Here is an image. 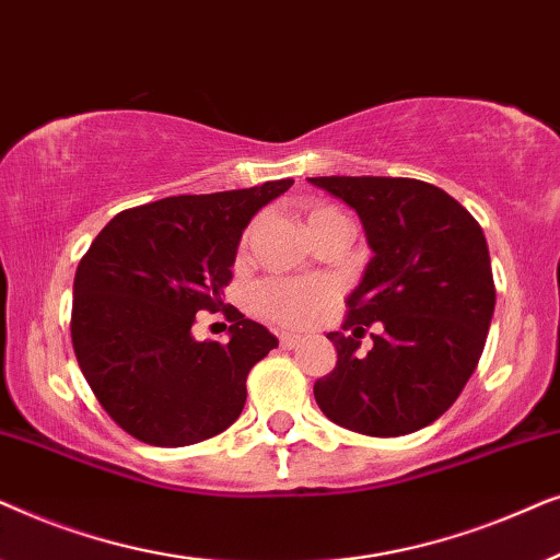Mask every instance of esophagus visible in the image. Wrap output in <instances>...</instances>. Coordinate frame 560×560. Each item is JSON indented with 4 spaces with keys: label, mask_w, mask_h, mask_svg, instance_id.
<instances>
[{
    "label": "esophagus",
    "mask_w": 560,
    "mask_h": 560,
    "mask_svg": "<svg viewBox=\"0 0 560 560\" xmlns=\"http://www.w3.org/2000/svg\"><path fill=\"white\" fill-rule=\"evenodd\" d=\"M278 339H280V347H282V349H295L298 343L303 341L301 336H298V334H280Z\"/></svg>",
    "instance_id": "34e87169"
}]
</instances>
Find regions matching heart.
Masks as SVG:
<instances>
[{"label":"heart","mask_w":560,"mask_h":560,"mask_svg":"<svg viewBox=\"0 0 560 560\" xmlns=\"http://www.w3.org/2000/svg\"><path fill=\"white\" fill-rule=\"evenodd\" d=\"M347 221L341 211L331 206H316L308 213V224H324V221ZM255 311L259 316L278 326H308L324 313L334 301V288L326 280H290L275 278L265 280L255 288Z\"/></svg>","instance_id":"heart-1"}]
</instances>
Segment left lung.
I'll use <instances>...</instances> for the list:
<instances>
[{"mask_svg": "<svg viewBox=\"0 0 560 560\" xmlns=\"http://www.w3.org/2000/svg\"><path fill=\"white\" fill-rule=\"evenodd\" d=\"M362 219L374 252L347 298L318 408L354 433L393 439L439 420L477 370L494 313V278L479 221L446 190L416 178H308ZM373 349L357 352L365 328Z\"/></svg>", "mask_w": 560, "mask_h": 560, "instance_id": "8db88e82", "label": "left lung"}]
</instances>
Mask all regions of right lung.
I'll return each mask as SVG.
<instances>
[{
    "instance_id": "add662e5",
    "label": "right lung",
    "mask_w": 560,
    "mask_h": 560,
    "mask_svg": "<svg viewBox=\"0 0 560 560\" xmlns=\"http://www.w3.org/2000/svg\"><path fill=\"white\" fill-rule=\"evenodd\" d=\"M293 180L171 196L106 224L73 280L71 339L91 393L121 431L150 446L219 435L247 402V374L278 339L234 305L233 339L196 342L198 310L224 307V288L252 217Z\"/></svg>"
}]
</instances>
